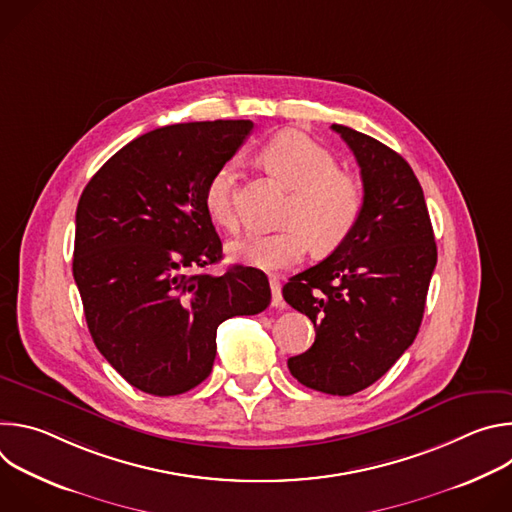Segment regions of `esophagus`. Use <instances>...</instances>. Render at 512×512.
Instances as JSON below:
<instances>
[{
    "mask_svg": "<svg viewBox=\"0 0 512 512\" xmlns=\"http://www.w3.org/2000/svg\"><path fill=\"white\" fill-rule=\"evenodd\" d=\"M269 287H271V306H273V308H283V298H281V285H279V279L271 277V279H269Z\"/></svg>",
    "mask_w": 512,
    "mask_h": 512,
    "instance_id": "obj_1",
    "label": "esophagus"
}]
</instances>
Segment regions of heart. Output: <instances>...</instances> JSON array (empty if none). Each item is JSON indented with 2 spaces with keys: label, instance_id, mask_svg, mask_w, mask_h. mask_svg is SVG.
Segmentation results:
<instances>
[{
  "label": "heart",
  "instance_id": "b5f03b06",
  "mask_svg": "<svg viewBox=\"0 0 512 512\" xmlns=\"http://www.w3.org/2000/svg\"><path fill=\"white\" fill-rule=\"evenodd\" d=\"M271 174L291 188L277 233H249L229 245L231 255L257 269L279 271L302 263L308 251L332 253L348 241L364 206L360 182L338 170L336 158L300 131H283L261 150ZM237 168L227 162L204 186V208L223 229H237Z\"/></svg>",
  "mask_w": 512,
  "mask_h": 512
}]
</instances>
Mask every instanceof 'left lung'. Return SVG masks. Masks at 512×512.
<instances>
[{"mask_svg":"<svg viewBox=\"0 0 512 512\" xmlns=\"http://www.w3.org/2000/svg\"><path fill=\"white\" fill-rule=\"evenodd\" d=\"M332 129L360 166L362 214L344 245L283 285V298L316 328L312 348L287 360L289 373L346 397L379 381L413 344L437 247L411 166L371 135Z\"/></svg>","mask_w":512,"mask_h":512,"instance_id":"obj_1","label":"left lung"}]
</instances>
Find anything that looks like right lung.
<instances>
[{
    "instance_id": "obj_1",
    "label": "right lung",
    "mask_w": 512,
    "mask_h": 512,
    "mask_svg": "<svg viewBox=\"0 0 512 512\" xmlns=\"http://www.w3.org/2000/svg\"><path fill=\"white\" fill-rule=\"evenodd\" d=\"M253 121L178 123L129 141L91 178L77 206L72 275L95 346L135 389L172 397L212 371L216 328L271 302L267 275L221 261L204 208L208 178Z\"/></svg>"
}]
</instances>
